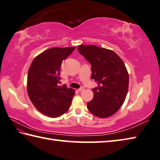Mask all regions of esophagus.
<instances>
[{
  "label": "esophagus",
  "instance_id": "1",
  "mask_svg": "<svg viewBox=\"0 0 160 160\" xmlns=\"http://www.w3.org/2000/svg\"><path fill=\"white\" fill-rule=\"evenodd\" d=\"M84 90V88H83V87H80V89H78V92H82V91H83Z\"/></svg>",
  "mask_w": 160,
  "mask_h": 160
}]
</instances>
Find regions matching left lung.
Returning a JSON list of instances; mask_svg holds the SVG:
<instances>
[{"mask_svg":"<svg viewBox=\"0 0 160 160\" xmlns=\"http://www.w3.org/2000/svg\"><path fill=\"white\" fill-rule=\"evenodd\" d=\"M78 51L92 65V79L98 84L93 88L92 101L87 103L91 113L99 118L114 114L126 100L129 76L117 54L94 45H80Z\"/></svg>","mask_w":160,"mask_h":160,"instance_id":"8db88e82","label":"left lung"}]
</instances>
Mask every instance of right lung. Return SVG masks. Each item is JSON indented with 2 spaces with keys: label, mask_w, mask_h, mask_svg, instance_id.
Listing matches in <instances>:
<instances>
[{
  "label": "right lung",
  "mask_w": 160,
  "mask_h": 160,
  "mask_svg": "<svg viewBox=\"0 0 160 160\" xmlns=\"http://www.w3.org/2000/svg\"><path fill=\"white\" fill-rule=\"evenodd\" d=\"M76 47L51 48L34 59L28 73L27 90L38 110L51 118L60 117L69 109L74 89L59 86L60 66Z\"/></svg>",
  "instance_id": "add662e5"
}]
</instances>
